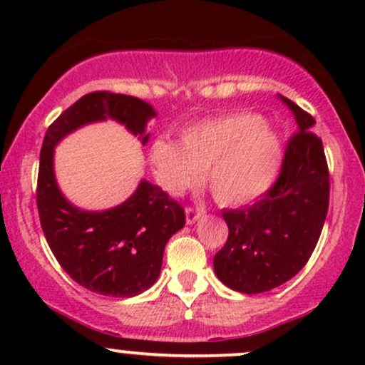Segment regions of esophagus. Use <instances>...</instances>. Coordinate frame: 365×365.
<instances>
[{
    "label": "esophagus",
    "mask_w": 365,
    "mask_h": 365,
    "mask_svg": "<svg viewBox=\"0 0 365 365\" xmlns=\"http://www.w3.org/2000/svg\"><path fill=\"white\" fill-rule=\"evenodd\" d=\"M204 209L200 207H187L185 209V220H187V225H194L197 220H200V217L204 216Z\"/></svg>",
    "instance_id": "obj_1"
}]
</instances>
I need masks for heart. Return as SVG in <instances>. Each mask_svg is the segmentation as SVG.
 <instances>
[{
	"instance_id": "b5f03b06",
	"label": "heart",
	"mask_w": 365,
	"mask_h": 365,
	"mask_svg": "<svg viewBox=\"0 0 365 365\" xmlns=\"http://www.w3.org/2000/svg\"><path fill=\"white\" fill-rule=\"evenodd\" d=\"M282 158V140L266 121L232 113L185 130L182 144L156 139L150 165L159 185L180 195L200 183L207 171L209 190L230 207L254 202L273 185Z\"/></svg>"
}]
</instances>
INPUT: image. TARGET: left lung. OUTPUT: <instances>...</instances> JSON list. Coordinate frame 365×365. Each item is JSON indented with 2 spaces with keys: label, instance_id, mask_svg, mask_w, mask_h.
<instances>
[{
  "label": "left lung",
  "instance_id": "obj_1",
  "mask_svg": "<svg viewBox=\"0 0 365 365\" xmlns=\"http://www.w3.org/2000/svg\"><path fill=\"white\" fill-rule=\"evenodd\" d=\"M279 98L297 121L279 177L252 206L223 211L228 240L212 261L221 283L249 295L273 290L302 269L328 215L329 173L322 140L311 132L316 120Z\"/></svg>",
  "mask_w": 365,
  "mask_h": 365
}]
</instances>
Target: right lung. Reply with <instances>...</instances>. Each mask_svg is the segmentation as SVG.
<instances>
[{
	"instance_id": "add662e5",
	"label": "right lung",
	"mask_w": 365,
	"mask_h": 365,
	"mask_svg": "<svg viewBox=\"0 0 365 365\" xmlns=\"http://www.w3.org/2000/svg\"><path fill=\"white\" fill-rule=\"evenodd\" d=\"M156 116L149 103L115 92H91L49 125L41 149L37 209L49 249L66 274L87 290L108 297H135L156 283L166 242L185 226L183 207L158 185L140 180L120 206L104 211L75 207L54 177V148L87 123L116 120L142 145Z\"/></svg>"
}]
</instances>
